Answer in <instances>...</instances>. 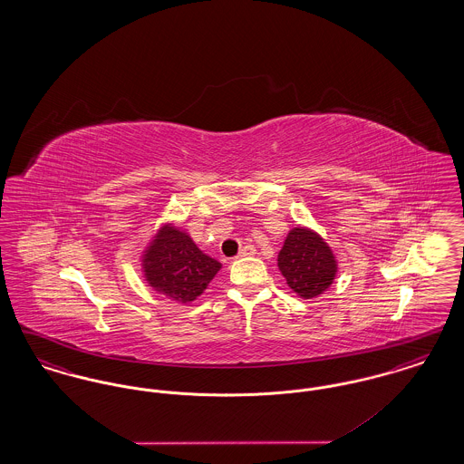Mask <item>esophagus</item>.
<instances>
[{
    "label": "esophagus",
    "mask_w": 464,
    "mask_h": 464,
    "mask_svg": "<svg viewBox=\"0 0 464 464\" xmlns=\"http://www.w3.org/2000/svg\"><path fill=\"white\" fill-rule=\"evenodd\" d=\"M254 254H256V246L254 245H243L238 257H248V256H254Z\"/></svg>",
    "instance_id": "obj_1"
}]
</instances>
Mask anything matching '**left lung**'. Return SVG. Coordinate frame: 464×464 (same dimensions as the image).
<instances>
[{"label": "left lung", "instance_id": "obj_1", "mask_svg": "<svg viewBox=\"0 0 464 464\" xmlns=\"http://www.w3.org/2000/svg\"><path fill=\"white\" fill-rule=\"evenodd\" d=\"M278 269L288 287L299 297L313 299L331 287L337 275V259L329 243L314 229L297 226L288 231L278 252Z\"/></svg>", "mask_w": 464, "mask_h": 464}]
</instances>
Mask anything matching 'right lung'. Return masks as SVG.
Segmentation results:
<instances>
[{"label": "right lung", "instance_id": "add662e5", "mask_svg": "<svg viewBox=\"0 0 464 464\" xmlns=\"http://www.w3.org/2000/svg\"><path fill=\"white\" fill-rule=\"evenodd\" d=\"M140 266L150 287L180 304L199 297L222 267L174 222L158 227L140 256Z\"/></svg>", "mask_w": 464, "mask_h": 464}]
</instances>
